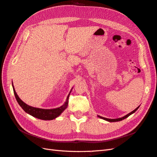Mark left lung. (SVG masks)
<instances>
[{
  "label": "left lung",
  "instance_id": "left-lung-1",
  "mask_svg": "<svg viewBox=\"0 0 157 157\" xmlns=\"http://www.w3.org/2000/svg\"><path fill=\"white\" fill-rule=\"evenodd\" d=\"M139 106L136 107L135 110H133L132 111H131V113H129L127 114V115H124V117H121V118H117V119H108V118H105V117H101V116H99V115H98V117H99V118H101V119H104V120H105V121H109V122H117V121H122V120H123V119H124L127 118V117H128V116H130L131 114L134 113L135 112L139 109Z\"/></svg>",
  "mask_w": 157,
  "mask_h": 157
}]
</instances>
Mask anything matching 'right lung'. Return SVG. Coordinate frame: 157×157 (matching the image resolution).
<instances>
[{"label":"right lung","instance_id":"add662e5","mask_svg":"<svg viewBox=\"0 0 157 157\" xmlns=\"http://www.w3.org/2000/svg\"><path fill=\"white\" fill-rule=\"evenodd\" d=\"M13 91H14V94L15 95L16 99H17L19 105L22 108V109L25 111L26 113H29L32 116H33V117L38 118L39 119H42V120H52V119H56V117H58V116L61 115L62 112L65 110L67 107L68 99H69V96L71 93L70 91V94L67 95L66 102L64 103L63 105H62L61 107L55 108V109H40V108H37V107H34L27 105L26 103L22 101L18 97V95H17V92H16L14 90L13 84Z\"/></svg>","mask_w":157,"mask_h":157}]
</instances>
